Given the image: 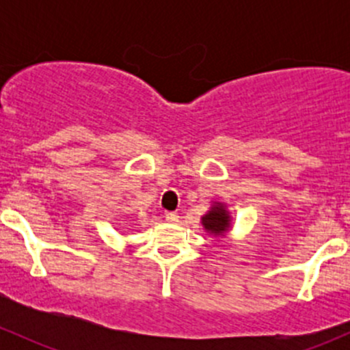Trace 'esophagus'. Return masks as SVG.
Here are the masks:
<instances>
[{"label":"esophagus","instance_id":"34e87169","mask_svg":"<svg viewBox=\"0 0 350 350\" xmlns=\"http://www.w3.org/2000/svg\"><path fill=\"white\" fill-rule=\"evenodd\" d=\"M165 220L171 221V224H176L179 220V215L176 211H165Z\"/></svg>","mask_w":350,"mask_h":350}]
</instances>
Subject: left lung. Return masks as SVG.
<instances>
[{
	"label": "left lung",
	"mask_w": 350,
	"mask_h": 350,
	"mask_svg": "<svg viewBox=\"0 0 350 350\" xmlns=\"http://www.w3.org/2000/svg\"><path fill=\"white\" fill-rule=\"evenodd\" d=\"M201 224H203L204 230L210 232V234L221 235L230 228V217H228V211L225 210L224 204L215 203L211 210L201 218Z\"/></svg>",
	"instance_id": "1"
}]
</instances>
